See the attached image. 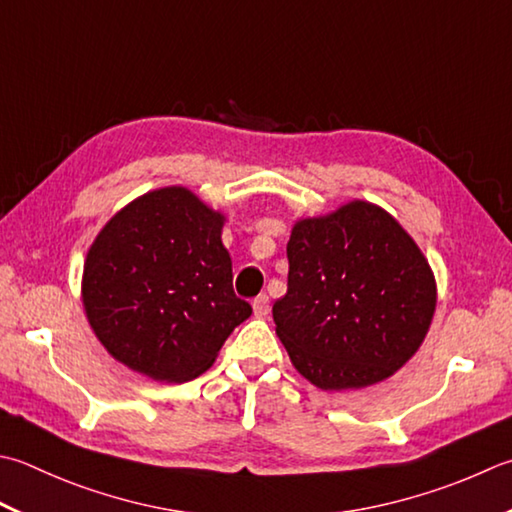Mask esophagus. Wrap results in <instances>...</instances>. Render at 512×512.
I'll return each instance as SVG.
<instances>
[{
	"label": "esophagus",
	"instance_id": "obj_1",
	"mask_svg": "<svg viewBox=\"0 0 512 512\" xmlns=\"http://www.w3.org/2000/svg\"><path fill=\"white\" fill-rule=\"evenodd\" d=\"M253 313L255 317H266L268 315V295L262 293L253 299Z\"/></svg>",
	"mask_w": 512,
	"mask_h": 512
}]
</instances>
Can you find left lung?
Returning <instances> with one entry per match:
<instances>
[{
    "instance_id": "8db88e82",
    "label": "left lung",
    "mask_w": 512,
    "mask_h": 512,
    "mask_svg": "<svg viewBox=\"0 0 512 512\" xmlns=\"http://www.w3.org/2000/svg\"><path fill=\"white\" fill-rule=\"evenodd\" d=\"M286 255L288 293L273 306L275 330L310 384H379L422 346L437 306L435 275L382 206L353 199L297 219Z\"/></svg>"
}]
</instances>
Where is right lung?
Masks as SVG:
<instances>
[{"label": "right lung", "mask_w": 512, "mask_h": 512, "mask_svg": "<svg viewBox=\"0 0 512 512\" xmlns=\"http://www.w3.org/2000/svg\"><path fill=\"white\" fill-rule=\"evenodd\" d=\"M224 222L184 186L150 190L108 219L86 253L82 302L110 357L166 384L215 364L253 313L233 290Z\"/></svg>", "instance_id": "obj_1"}]
</instances>
